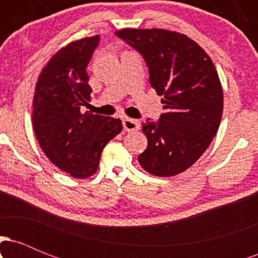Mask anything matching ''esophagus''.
<instances>
[{"instance_id":"34e87169","label":"esophagus","mask_w":258,"mask_h":258,"mask_svg":"<svg viewBox=\"0 0 258 258\" xmlns=\"http://www.w3.org/2000/svg\"><path fill=\"white\" fill-rule=\"evenodd\" d=\"M122 125H123V128H125V131L127 132L137 131V130H139V127H141L137 120L130 119V117H125V119L122 120Z\"/></svg>"}]
</instances>
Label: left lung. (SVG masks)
<instances>
[{
    "mask_svg": "<svg viewBox=\"0 0 258 258\" xmlns=\"http://www.w3.org/2000/svg\"><path fill=\"white\" fill-rule=\"evenodd\" d=\"M117 37L141 53L149 82L164 96V114L142 131L148 147L138 161L159 177L184 172L211 144L220 127L223 91L211 58L195 41L164 29H122Z\"/></svg>",
    "mask_w": 258,
    "mask_h": 258,
    "instance_id": "1",
    "label": "left lung"
}]
</instances>
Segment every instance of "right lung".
I'll return each mask as SVG.
<instances>
[{"instance_id": "right-lung-1", "label": "right lung", "mask_w": 258, "mask_h": 258, "mask_svg": "<svg viewBox=\"0 0 258 258\" xmlns=\"http://www.w3.org/2000/svg\"><path fill=\"white\" fill-rule=\"evenodd\" d=\"M98 43L96 35L59 49L35 88L32 125L38 144L51 162L75 178L96 173L106 143L122 131L120 119L80 111L91 99L86 69Z\"/></svg>"}]
</instances>
